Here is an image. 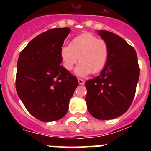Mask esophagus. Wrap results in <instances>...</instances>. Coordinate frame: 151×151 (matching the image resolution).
<instances>
[{
	"mask_svg": "<svg viewBox=\"0 0 151 151\" xmlns=\"http://www.w3.org/2000/svg\"><path fill=\"white\" fill-rule=\"evenodd\" d=\"M78 81L79 85H84L85 84V81L83 79H82V78H78Z\"/></svg>",
	"mask_w": 151,
	"mask_h": 151,
	"instance_id": "obj_1",
	"label": "esophagus"
}]
</instances>
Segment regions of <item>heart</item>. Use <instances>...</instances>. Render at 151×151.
<instances>
[{
	"label": "heart",
	"instance_id": "heart-1",
	"mask_svg": "<svg viewBox=\"0 0 151 151\" xmlns=\"http://www.w3.org/2000/svg\"><path fill=\"white\" fill-rule=\"evenodd\" d=\"M109 54L107 42L90 33L77 36L69 45L63 46L60 50L63 65L67 71H71L75 64L79 61L80 64L75 71L79 76L101 72L106 66Z\"/></svg>",
	"mask_w": 151,
	"mask_h": 151
}]
</instances>
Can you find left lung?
<instances>
[{"instance_id": "left-lung-1", "label": "left lung", "mask_w": 151, "mask_h": 151, "mask_svg": "<svg viewBox=\"0 0 151 151\" xmlns=\"http://www.w3.org/2000/svg\"><path fill=\"white\" fill-rule=\"evenodd\" d=\"M97 33L107 42L110 54L101 74L85 82V101L92 116L108 120L120 116L131 106L140 68L135 50L123 38L106 30Z\"/></svg>"}]
</instances>
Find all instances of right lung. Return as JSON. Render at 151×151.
I'll return each mask as SVG.
<instances>
[{"mask_svg": "<svg viewBox=\"0 0 151 151\" xmlns=\"http://www.w3.org/2000/svg\"><path fill=\"white\" fill-rule=\"evenodd\" d=\"M70 31L56 28L41 33L19 56L17 94L28 111L43 122L58 120L66 115L78 85L76 77L60 66V50Z\"/></svg>", "mask_w": 151, "mask_h": 151, "instance_id": "right-lung-1", "label": "right lung"}]
</instances>
